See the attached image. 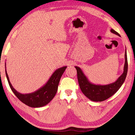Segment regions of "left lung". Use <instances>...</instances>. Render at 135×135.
I'll return each mask as SVG.
<instances>
[{"mask_svg": "<svg viewBox=\"0 0 135 135\" xmlns=\"http://www.w3.org/2000/svg\"><path fill=\"white\" fill-rule=\"evenodd\" d=\"M112 33L119 36L120 35L113 28L110 30ZM125 63L123 73L115 82L107 85H98L92 83L85 75L81 69L75 66L77 71L78 80L81 92L89 100L93 101H103L115 94L123 84L128 71V62L126 49L125 50Z\"/></svg>", "mask_w": 135, "mask_h": 135, "instance_id": "1", "label": "left lung"}]
</instances>
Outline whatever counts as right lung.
I'll use <instances>...</instances> for the list:
<instances>
[{
  "label": "right lung",
  "mask_w": 135,
  "mask_h": 135,
  "mask_svg": "<svg viewBox=\"0 0 135 135\" xmlns=\"http://www.w3.org/2000/svg\"><path fill=\"white\" fill-rule=\"evenodd\" d=\"M5 66L6 77L12 92L23 103L32 108L42 107L48 104L54 99L57 91L61 77L67 68V66H63L57 69L47 82L37 91L30 93L22 94L17 92L12 86L7 73L6 65Z\"/></svg>",
  "instance_id": "obj_1"
}]
</instances>
